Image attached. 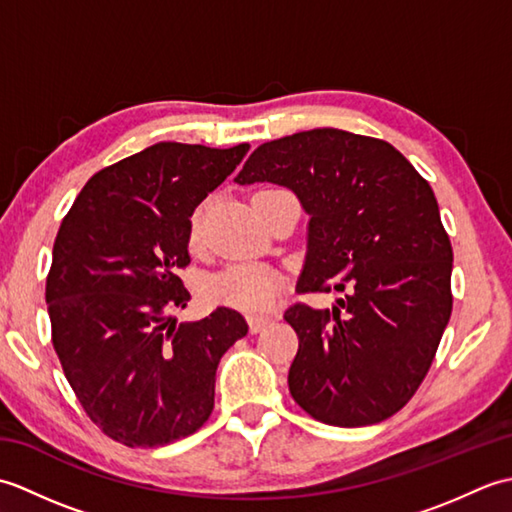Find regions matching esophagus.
Instances as JSON below:
<instances>
[{
	"mask_svg": "<svg viewBox=\"0 0 512 512\" xmlns=\"http://www.w3.org/2000/svg\"><path fill=\"white\" fill-rule=\"evenodd\" d=\"M268 323H270V317H248V328L253 334L262 332Z\"/></svg>",
	"mask_w": 512,
	"mask_h": 512,
	"instance_id": "esophagus-1",
	"label": "esophagus"
}]
</instances>
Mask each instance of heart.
<instances>
[{
  "instance_id": "heart-1",
  "label": "heart",
  "mask_w": 512,
  "mask_h": 512,
  "mask_svg": "<svg viewBox=\"0 0 512 512\" xmlns=\"http://www.w3.org/2000/svg\"><path fill=\"white\" fill-rule=\"evenodd\" d=\"M202 231V206L191 213L189 239L198 242ZM281 288L277 270L266 264H235L211 275L202 284V299L211 306H224L242 312H266L273 306Z\"/></svg>"
}]
</instances>
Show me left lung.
<instances>
[{
    "label": "left lung",
    "instance_id": "left-lung-1",
    "mask_svg": "<svg viewBox=\"0 0 512 512\" xmlns=\"http://www.w3.org/2000/svg\"><path fill=\"white\" fill-rule=\"evenodd\" d=\"M237 184L273 182L308 213L299 292H345L332 310L297 303L290 394L312 418L367 427L407 405L447 328L453 250L429 182L385 140L310 129L259 145Z\"/></svg>",
    "mask_w": 512,
    "mask_h": 512
}]
</instances>
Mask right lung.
<instances>
[{"instance_id":"right-lung-1","label":"right lung","mask_w":512,"mask_h":512,"mask_svg":"<svg viewBox=\"0 0 512 512\" xmlns=\"http://www.w3.org/2000/svg\"><path fill=\"white\" fill-rule=\"evenodd\" d=\"M156 143L88 180L54 239L46 303L65 378L96 427L127 447H165L209 420L220 358L248 332L217 308L173 321L189 290L191 213L248 154Z\"/></svg>"}]
</instances>
